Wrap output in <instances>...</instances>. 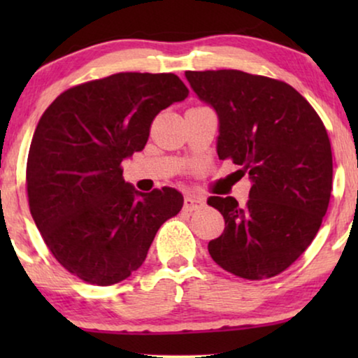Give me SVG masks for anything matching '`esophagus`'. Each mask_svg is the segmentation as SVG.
<instances>
[{"instance_id": "34e87169", "label": "esophagus", "mask_w": 358, "mask_h": 358, "mask_svg": "<svg viewBox=\"0 0 358 358\" xmlns=\"http://www.w3.org/2000/svg\"><path fill=\"white\" fill-rule=\"evenodd\" d=\"M205 207V202L200 197H195V195H187L184 200V208L187 212H195V210H200Z\"/></svg>"}]
</instances>
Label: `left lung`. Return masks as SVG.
<instances>
[{
	"label": "left lung",
	"instance_id": "1",
	"mask_svg": "<svg viewBox=\"0 0 358 358\" xmlns=\"http://www.w3.org/2000/svg\"><path fill=\"white\" fill-rule=\"evenodd\" d=\"M200 99L217 110L218 158L241 166L251 194L210 197L224 218L208 243L215 262L246 280L275 277L315 239L332 190V151L326 127L290 85L239 70L185 71Z\"/></svg>",
	"mask_w": 358,
	"mask_h": 358
}]
</instances>
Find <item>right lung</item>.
Segmentation results:
<instances>
[{
    "mask_svg": "<svg viewBox=\"0 0 358 358\" xmlns=\"http://www.w3.org/2000/svg\"><path fill=\"white\" fill-rule=\"evenodd\" d=\"M187 94L173 73H117L70 87L43 112L27 156L29 208L73 275L101 287L125 280L180 212V192H136L122 161L145 148L155 117Z\"/></svg>",
    "mask_w": 358,
    "mask_h": 358,
    "instance_id": "1",
    "label": "right lung"
}]
</instances>
